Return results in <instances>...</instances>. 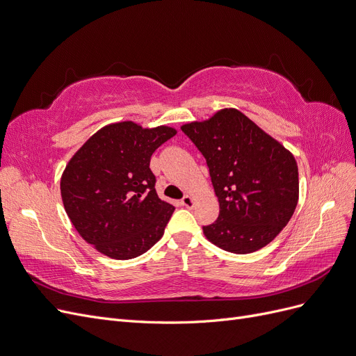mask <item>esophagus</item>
<instances>
[{
  "instance_id": "1",
  "label": "esophagus",
  "mask_w": 356,
  "mask_h": 356,
  "mask_svg": "<svg viewBox=\"0 0 356 356\" xmlns=\"http://www.w3.org/2000/svg\"><path fill=\"white\" fill-rule=\"evenodd\" d=\"M180 204H181L183 207H186V208H192V207L195 205V200L192 198L191 195H186V196H183V200L180 201Z\"/></svg>"
}]
</instances>
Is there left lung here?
Segmentation results:
<instances>
[{
	"label": "left lung",
	"instance_id": "left-lung-1",
	"mask_svg": "<svg viewBox=\"0 0 356 356\" xmlns=\"http://www.w3.org/2000/svg\"><path fill=\"white\" fill-rule=\"evenodd\" d=\"M207 160L220 214L204 226L209 242L233 254L268 245L292 218L299 200L295 156L236 108L181 126Z\"/></svg>",
	"mask_w": 356,
	"mask_h": 356
}]
</instances>
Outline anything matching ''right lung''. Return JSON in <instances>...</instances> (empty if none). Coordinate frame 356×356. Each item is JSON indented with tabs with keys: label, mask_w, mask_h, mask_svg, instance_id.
<instances>
[{
	"label": "right lung",
	"mask_w": 356,
	"mask_h": 356,
	"mask_svg": "<svg viewBox=\"0 0 356 356\" xmlns=\"http://www.w3.org/2000/svg\"><path fill=\"white\" fill-rule=\"evenodd\" d=\"M175 135L168 126L108 124L65 165L60 183L65 213L101 254L136 258L161 239L175 207L158 198L149 161Z\"/></svg>",
	"instance_id": "1"
}]
</instances>
